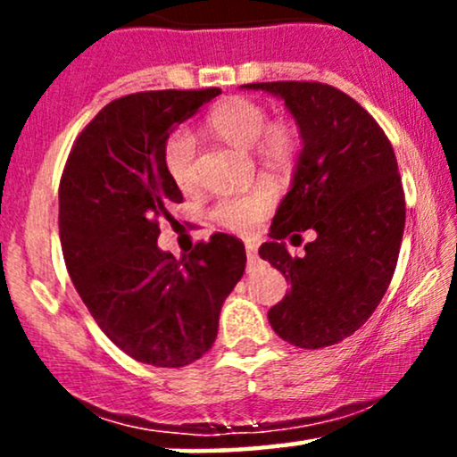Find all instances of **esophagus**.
Wrapping results in <instances>:
<instances>
[{
    "label": "esophagus",
    "instance_id": "obj_1",
    "mask_svg": "<svg viewBox=\"0 0 457 457\" xmlns=\"http://www.w3.org/2000/svg\"><path fill=\"white\" fill-rule=\"evenodd\" d=\"M246 260H249V266H253L258 262V246L255 245H246Z\"/></svg>",
    "mask_w": 457,
    "mask_h": 457
}]
</instances>
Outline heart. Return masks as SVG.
<instances>
[{"label":"heart","mask_w":457,"mask_h":457,"mask_svg":"<svg viewBox=\"0 0 457 457\" xmlns=\"http://www.w3.org/2000/svg\"><path fill=\"white\" fill-rule=\"evenodd\" d=\"M264 104L246 96H228L208 113L206 127L217 137L240 148H251L262 167L286 171L295 165L301 133L292 120H266ZM162 162L167 174L180 188L195 187V139L187 130H176L165 141ZM275 206V191L266 182L229 193L217 199L212 217L225 229L238 234L253 232Z\"/></svg>","instance_id":"obj_1"}]
</instances>
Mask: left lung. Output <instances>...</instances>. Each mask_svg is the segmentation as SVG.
Instances as JSON below:
<instances>
[{
	"label": "left lung",
	"mask_w": 457,
	"mask_h": 457,
	"mask_svg": "<svg viewBox=\"0 0 457 457\" xmlns=\"http://www.w3.org/2000/svg\"><path fill=\"white\" fill-rule=\"evenodd\" d=\"M281 96L303 137L292 188L270 225L262 260L283 272L290 292L270 307L272 330L316 350L367 322L395 272L406 199L389 137L354 98L318 81L246 83ZM317 232L298 259L282 238Z\"/></svg>",
	"instance_id": "1"
}]
</instances>
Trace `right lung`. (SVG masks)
<instances>
[{
  "label": "right lung",
  "mask_w": 457,
  "mask_h": 457,
  "mask_svg": "<svg viewBox=\"0 0 457 457\" xmlns=\"http://www.w3.org/2000/svg\"><path fill=\"white\" fill-rule=\"evenodd\" d=\"M137 92L104 104L72 144L60 180L68 275L112 342L139 363L185 367L212 348L223 301L245 272V245L212 234L176 260L156 246L180 188L162 148L178 124L219 96Z\"/></svg>",
  "instance_id": "add662e5"
}]
</instances>
